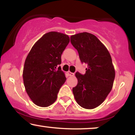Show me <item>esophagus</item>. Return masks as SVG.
I'll use <instances>...</instances> for the list:
<instances>
[{
    "instance_id": "esophagus-1",
    "label": "esophagus",
    "mask_w": 135,
    "mask_h": 135,
    "mask_svg": "<svg viewBox=\"0 0 135 135\" xmlns=\"http://www.w3.org/2000/svg\"><path fill=\"white\" fill-rule=\"evenodd\" d=\"M68 75H69V76H74V73H72V72H68Z\"/></svg>"
}]
</instances>
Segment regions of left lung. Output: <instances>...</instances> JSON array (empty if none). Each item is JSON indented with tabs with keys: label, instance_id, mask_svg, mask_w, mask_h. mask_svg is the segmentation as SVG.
<instances>
[{
	"label": "left lung",
	"instance_id": "1",
	"mask_svg": "<svg viewBox=\"0 0 135 135\" xmlns=\"http://www.w3.org/2000/svg\"><path fill=\"white\" fill-rule=\"evenodd\" d=\"M82 63L88 64L85 74L75 73L78 83L72 91L79 105L92 109L101 105L113 86L115 70L107 49L95 35L83 32L70 37Z\"/></svg>",
	"mask_w": 135,
	"mask_h": 135
}]
</instances>
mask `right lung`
I'll return each instance as SVG.
<instances>
[{"label":"right lung","mask_w":135,"mask_h":135,"mask_svg":"<svg viewBox=\"0 0 135 135\" xmlns=\"http://www.w3.org/2000/svg\"><path fill=\"white\" fill-rule=\"evenodd\" d=\"M69 42L67 35L48 32L35 42L26 58L23 83L28 95L37 106L46 107L52 104L66 81L65 74L58 66Z\"/></svg>","instance_id":"1"}]
</instances>
